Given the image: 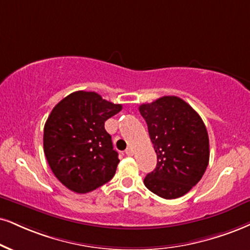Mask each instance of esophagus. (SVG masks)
Wrapping results in <instances>:
<instances>
[{
	"instance_id": "esophagus-1",
	"label": "esophagus",
	"mask_w": 250,
	"mask_h": 250,
	"mask_svg": "<svg viewBox=\"0 0 250 250\" xmlns=\"http://www.w3.org/2000/svg\"><path fill=\"white\" fill-rule=\"evenodd\" d=\"M125 153H126V155H127V156H132V155H133V148H131V147H128V148L127 149H126L125 150Z\"/></svg>"
}]
</instances>
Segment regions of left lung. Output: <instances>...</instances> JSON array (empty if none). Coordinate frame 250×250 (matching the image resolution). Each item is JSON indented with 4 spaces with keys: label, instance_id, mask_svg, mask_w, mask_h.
Returning <instances> with one entry per match:
<instances>
[{
    "label": "left lung",
    "instance_id": "1",
    "mask_svg": "<svg viewBox=\"0 0 250 250\" xmlns=\"http://www.w3.org/2000/svg\"><path fill=\"white\" fill-rule=\"evenodd\" d=\"M158 163L144 183L165 199L184 196L203 177L210 159V144L205 124L186 101L163 96L141 104Z\"/></svg>",
    "mask_w": 250,
    "mask_h": 250
}]
</instances>
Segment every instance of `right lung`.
<instances>
[{"instance_id": "add662e5", "label": "right lung", "mask_w": 250, "mask_h": 250, "mask_svg": "<svg viewBox=\"0 0 250 250\" xmlns=\"http://www.w3.org/2000/svg\"><path fill=\"white\" fill-rule=\"evenodd\" d=\"M94 91H75L52 110L44 127V153L64 187L76 193L97 189L119 163L104 123L122 110Z\"/></svg>"}]
</instances>
